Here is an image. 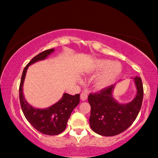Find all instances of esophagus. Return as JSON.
Segmentation results:
<instances>
[{"label":"esophagus","instance_id":"1","mask_svg":"<svg viewBox=\"0 0 158 158\" xmlns=\"http://www.w3.org/2000/svg\"><path fill=\"white\" fill-rule=\"evenodd\" d=\"M81 99L82 100H86L87 99V97H88V94L87 92H82L81 93Z\"/></svg>","mask_w":158,"mask_h":158}]
</instances>
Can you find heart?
I'll return each instance as SVG.
<instances>
[{
    "mask_svg": "<svg viewBox=\"0 0 158 158\" xmlns=\"http://www.w3.org/2000/svg\"><path fill=\"white\" fill-rule=\"evenodd\" d=\"M92 69L96 72H102L97 76L94 81V87L98 89H102L110 86L122 72L121 65L110 60H97Z\"/></svg>",
    "mask_w": 158,
    "mask_h": 158,
    "instance_id": "b5f03b06",
    "label": "heart"
}]
</instances>
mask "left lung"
<instances>
[{
  "label": "left lung",
  "instance_id": "1",
  "mask_svg": "<svg viewBox=\"0 0 158 158\" xmlns=\"http://www.w3.org/2000/svg\"><path fill=\"white\" fill-rule=\"evenodd\" d=\"M137 92L131 102L120 104L113 98L115 85L98 92L90 93L88 102L91 106L89 125L92 131L102 136H112L126 131L137 117L142 107L144 89L139 77L134 78Z\"/></svg>",
  "mask_w": 158,
  "mask_h": 158
}]
</instances>
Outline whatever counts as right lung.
Segmentation results:
<instances>
[{"mask_svg": "<svg viewBox=\"0 0 158 158\" xmlns=\"http://www.w3.org/2000/svg\"><path fill=\"white\" fill-rule=\"evenodd\" d=\"M54 51L53 48L46 50L35 56L24 67L19 85V100L21 108L25 118L30 124L37 131L46 135H57L66 129L67 121L72 110L79 103L80 94L71 95L64 93L63 98L53 106L45 109L35 108L25 100L23 95L22 87L27 70L29 65L38 60H44L48 55Z\"/></svg>", "mask_w": 158, "mask_h": 158, "instance_id": "obj_1", "label": "right lung"}]
</instances>
